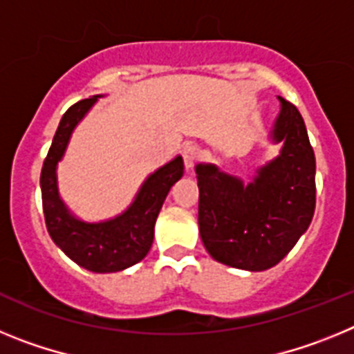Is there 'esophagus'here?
<instances>
[{"label": "esophagus", "instance_id": "esophagus-1", "mask_svg": "<svg viewBox=\"0 0 354 354\" xmlns=\"http://www.w3.org/2000/svg\"><path fill=\"white\" fill-rule=\"evenodd\" d=\"M200 147L196 145H186L183 149V159H184V165H186V168L189 170V168L195 167V162L198 161L200 158Z\"/></svg>", "mask_w": 354, "mask_h": 354}]
</instances>
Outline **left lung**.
Instances as JSON below:
<instances>
[{
	"label": "left lung",
	"mask_w": 354,
	"mask_h": 354,
	"mask_svg": "<svg viewBox=\"0 0 354 354\" xmlns=\"http://www.w3.org/2000/svg\"><path fill=\"white\" fill-rule=\"evenodd\" d=\"M280 113L271 140L280 154L257 170L252 183L196 165L198 228L214 261L264 271L286 257L305 234L315 209V156L298 108L278 97Z\"/></svg>",
	"instance_id": "1"
}]
</instances>
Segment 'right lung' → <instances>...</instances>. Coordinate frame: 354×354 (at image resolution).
I'll return each instance as SVG.
<instances>
[{"label": "right lung", "instance_id": "obj_1", "mask_svg": "<svg viewBox=\"0 0 354 354\" xmlns=\"http://www.w3.org/2000/svg\"><path fill=\"white\" fill-rule=\"evenodd\" d=\"M76 102L65 111L56 129L48 158L40 174L42 207L46 227L55 245L84 270L93 273H115L138 264L149 253L154 241V225L170 187L183 177L180 156L171 159L147 177L133 204L111 220L90 223L72 214L58 193L56 167L62 161L74 127L83 120L97 99Z\"/></svg>", "mask_w": 354, "mask_h": 354}]
</instances>
